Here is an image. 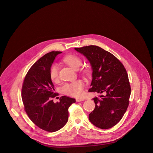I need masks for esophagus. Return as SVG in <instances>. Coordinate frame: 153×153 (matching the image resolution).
<instances>
[{
    "mask_svg": "<svg viewBox=\"0 0 153 153\" xmlns=\"http://www.w3.org/2000/svg\"><path fill=\"white\" fill-rule=\"evenodd\" d=\"M84 100V98H77V99H76V102H82Z\"/></svg>",
    "mask_w": 153,
    "mask_h": 153,
    "instance_id": "esophagus-1",
    "label": "esophagus"
}]
</instances>
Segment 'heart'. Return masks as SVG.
Returning <instances> with one entry per match:
<instances>
[{"label":"heart","instance_id":"obj_1","mask_svg":"<svg viewBox=\"0 0 153 153\" xmlns=\"http://www.w3.org/2000/svg\"><path fill=\"white\" fill-rule=\"evenodd\" d=\"M64 62L70 66L74 70H78L82 64L81 59L75 55H68L63 59ZM82 72L88 75L89 72L88 70L83 69ZM51 79L53 81H56L58 79V66L56 64L51 66L49 71ZM84 87V82L81 80H76L69 83H66L62 87V91L65 95L79 97L82 95L83 88Z\"/></svg>","mask_w":153,"mask_h":153}]
</instances>
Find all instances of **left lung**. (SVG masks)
I'll return each instance as SVG.
<instances>
[{
	"mask_svg": "<svg viewBox=\"0 0 153 153\" xmlns=\"http://www.w3.org/2000/svg\"><path fill=\"white\" fill-rule=\"evenodd\" d=\"M74 49L86 57L92 68L88 91L102 94L92 99L95 108L89 120L98 128H110L122 119L128 106L131 87L126 70L115 56L99 46Z\"/></svg>",
	"mask_w": 153,
	"mask_h": 153,
	"instance_id": "1",
	"label": "left lung"
}]
</instances>
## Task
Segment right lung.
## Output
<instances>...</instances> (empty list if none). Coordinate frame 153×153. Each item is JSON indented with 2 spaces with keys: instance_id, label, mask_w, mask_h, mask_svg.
I'll use <instances>...</instances> for the list:
<instances>
[{
  "instance_id": "1",
  "label": "right lung",
  "mask_w": 153,
  "mask_h": 153,
  "mask_svg": "<svg viewBox=\"0 0 153 153\" xmlns=\"http://www.w3.org/2000/svg\"><path fill=\"white\" fill-rule=\"evenodd\" d=\"M61 51H51L39 58L32 66L23 81L22 101L30 120L45 131L55 132L68 120V108L76 100L63 96L54 103V93L49 71L56 56Z\"/></svg>"
}]
</instances>
